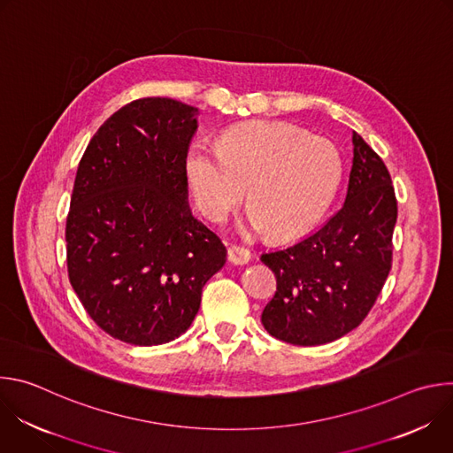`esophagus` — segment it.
Here are the masks:
<instances>
[{"instance_id": "obj_1", "label": "esophagus", "mask_w": 453, "mask_h": 453, "mask_svg": "<svg viewBox=\"0 0 453 453\" xmlns=\"http://www.w3.org/2000/svg\"><path fill=\"white\" fill-rule=\"evenodd\" d=\"M227 260L233 265H243L250 260V252H249V249H245L242 245H231L227 249Z\"/></svg>"}]
</instances>
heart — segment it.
Segmentation results:
<instances>
[{"instance_id": "heart-1", "label": "heart", "mask_w": 453, "mask_h": 453, "mask_svg": "<svg viewBox=\"0 0 453 453\" xmlns=\"http://www.w3.org/2000/svg\"><path fill=\"white\" fill-rule=\"evenodd\" d=\"M186 173L211 222H224L247 188L250 224L274 238H296L330 208L342 179V159L332 142L299 127L247 123L227 128L217 147L203 140L193 143Z\"/></svg>"}]
</instances>
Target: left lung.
Masks as SVG:
<instances>
[{"label": "left lung", "mask_w": 453, "mask_h": 453, "mask_svg": "<svg viewBox=\"0 0 453 453\" xmlns=\"http://www.w3.org/2000/svg\"><path fill=\"white\" fill-rule=\"evenodd\" d=\"M398 203L381 157L353 133L344 206L311 234L262 254L278 287L265 330L296 346L341 339L367 317L393 265Z\"/></svg>", "instance_id": "1"}]
</instances>
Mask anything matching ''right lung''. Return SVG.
<instances>
[{
  "mask_svg": "<svg viewBox=\"0 0 453 453\" xmlns=\"http://www.w3.org/2000/svg\"><path fill=\"white\" fill-rule=\"evenodd\" d=\"M197 107L149 96L91 138L66 219L70 283L107 335L134 346L177 339L226 264L220 238L188 206L186 156Z\"/></svg>",
  "mask_w": 453,
  "mask_h": 453,
  "instance_id": "1",
  "label": "right lung"
}]
</instances>
